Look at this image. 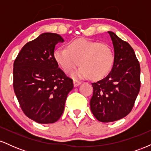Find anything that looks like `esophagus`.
Returning a JSON list of instances; mask_svg holds the SVG:
<instances>
[{"label": "esophagus", "instance_id": "obj_1", "mask_svg": "<svg viewBox=\"0 0 151 151\" xmlns=\"http://www.w3.org/2000/svg\"><path fill=\"white\" fill-rule=\"evenodd\" d=\"M81 81H78V80H74L73 81V84H74V86H79V84H81Z\"/></svg>", "mask_w": 151, "mask_h": 151}]
</instances>
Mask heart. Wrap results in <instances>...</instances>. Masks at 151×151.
<instances>
[{
  "label": "heart",
  "instance_id": "heart-1",
  "mask_svg": "<svg viewBox=\"0 0 151 151\" xmlns=\"http://www.w3.org/2000/svg\"><path fill=\"white\" fill-rule=\"evenodd\" d=\"M54 58L66 73H71L78 65L81 67L73 74L75 78L103 79L112 70L115 55L109 44L80 38L67 44V49L58 47Z\"/></svg>",
  "mask_w": 151,
  "mask_h": 151
}]
</instances>
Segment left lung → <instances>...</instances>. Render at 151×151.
Listing matches in <instances>:
<instances>
[{
    "label": "left lung",
    "instance_id": "obj_1",
    "mask_svg": "<svg viewBox=\"0 0 151 151\" xmlns=\"http://www.w3.org/2000/svg\"><path fill=\"white\" fill-rule=\"evenodd\" d=\"M115 61L107 77L92 83L90 107L101 122H112L126 116L134 106L141 87V68L131 46L109 31Z\"/></svg>",
    "mask_w": 151,
    "mask_h": 151
}]
</instances>
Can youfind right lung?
<instances>
[{
    "label": "right lung",
    "instance_id": "obj_1",
    "mask_svg": "<svg viewBox=\"0 0 151 151\" xmlns=\"http://www.w3.org/2000/svg\"><path fill=\"white\" fill-rule=\"evenodd\" d=\"M60 35L41 34L26 43L13 64V89L26 116L39 124H52L61 117L67 95L73 89L54 58Z\"/></svg>",
    "mask_w": 151,
    "mask_h": 151
}]
</instances>
